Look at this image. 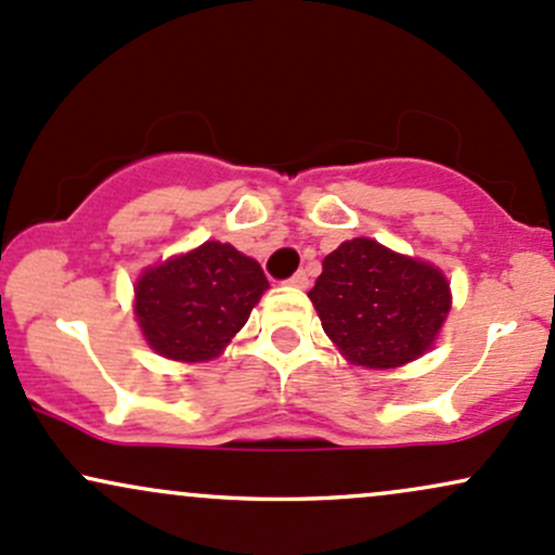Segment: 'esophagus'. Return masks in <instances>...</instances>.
I'll list each match as a JSON object with an SVG mask.
<instances>
[{"label":"esophagus","mask_w":555,"mask_h":555,"mask_svg":"<svg viewBox=\"0 0 555 555\" xmlns=\"http://www.w3.org/2000/svg\"><path fill=\"white\" fill-rule=\"evenodd\" d=\"M289 284H292V286H297V289H308V284H310L308 273H305V271H297L295 276L289 279Z\"/></svg>","instance_id":"esophagus-1"}]
</instances>
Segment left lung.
Listing matches in <instances>:
<instances>
[{
    "label": "left lung",
    "mask_w": 555,
    "mask_h": 555,
    "mask_svg": "<svg viewBox=\"0 0 555 555\" xmlns=\"http://www.w3.org/2000/svg\"><path fill=\"white\" fill-rule=\"evenodd\" d=\"M308 297L344 358L373 371L428 352L451 310L449 282L436 266L367 237L328 253Z\"/></svg>",
    "instance_id": "1"
}]
</instances>
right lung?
<instances>
[{
	"instance_id": "right-lung-1",
	"label": "right lung",
	"mask_w": 555,
	"mask_h": 555,
	"mask_svg": "<svg viewBox=\"0 0 555 555\" xmlns=\"http://www.w3.org/2000/svg\"><path fill=\"white\" fill-rule=\"evenodd\" d=\"M266 289L269 279L258 260L227 242H203L140 273L138 326L162 358L211 360L245 326Z\"/></svg>"
}]
</instances>
